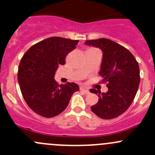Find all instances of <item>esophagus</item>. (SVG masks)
Segmentation results:
<instances>
[{
    "instance_id": "esophagus-1",
    "label": "esophagus",
    "mask_w": 155,
    "mask_h": 155,
    "mask_svg": "<svg viewBox=\"0 0 155 155\" xmlns=\"http://www.w3.org/2000/svg\"><path fill=\"white\" fill-rule=\"evenodd\" d=\"M80 90L82 91H83V92H84V94H89V91L87 90V89L84 88V87H80Z\"/></svg>"
}]
</instances>
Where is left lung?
Returning a JSON list of instances; mask_svg holds the SVG:
<instances>
[{
    "instance_id": "1",
    "label": "left lung",
    "mask_w": 155,
    "mask_h": 155,
    "mask_svg": "<svg viewBox=\"0 0 155 155\" xmlns=\"http://www.w3.org/2000/svg\"><path fill=\"white\" fill-rule=\"evenodd\" d=\"M85 45L102 50L99 73L108 88L106 93L91 89L90 92L99 97L91 110L102 119L116 118L130 107L136 96L140 81L139 64L129 50L110 39L87 40Z\"/></svg>"
}]
</instances>
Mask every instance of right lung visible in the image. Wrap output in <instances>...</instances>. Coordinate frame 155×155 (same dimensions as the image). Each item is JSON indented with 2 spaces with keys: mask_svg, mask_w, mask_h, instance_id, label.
Wrapping results in <instances>:
<instances>
[{
  "mask_svg": "<svg viewBox=\"0 0 155 155\" xmlns=\"http://www.w3.org/2000/svg\"><path fill=\"white\" fill-rule=\"evenodd\" d=\"M78 40L50 37L35 44L24 53L18 71V80L24 100L37 114L56 117L68 105L76 83L58 84L54 79L58 65L65 64L66 56L76 48Z\"/></svg>",
  "mask_w": 155,
  "mask_h": 155,
  "instance_id": "1",
  "label": "right lung"
}]
</instances>
